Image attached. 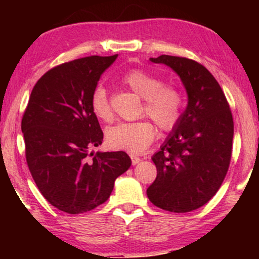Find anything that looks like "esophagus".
Instances as JSON below:
<instances>
[{"label":"esophagus","mask_w":259,"mask_h":259,"mask_svg":"<svg viewBox=\"0 0 259 259\" xmlns=\"http://www.w3.org/2000/svg\"><path fill=\"white\" fill-rule=\"evenodd\" d=\"M131 159H132V164L133 165L139 164V162L141 161V159L139 157H136V155H131Z\"/></svg>","instance_id":"obj_1"}]
</instances>
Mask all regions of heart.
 <instances>
[{"label": "heart", "instance_id": "1", "mask_svg": "<svg viewBox=\"0 0 259 259\" xmlns=\"http://www.w3.org/2000/svg\"><path fill=\"white\" fill-rule=\"evenodd\" d=\"M122 82L144 99L143 113L154 120L162 131H171L182 118L184 100L173 86L162 84L161 80L141 69H133L122 77ZM93 114L102 121H111L113 111L107 92L99 86L91 97ZM155 127L147 120L119 122L106 130V143L113 150L140 153L146 150L155 138Z\"/></svg>", "mask_w": 259, "mask_h": 259}]
</instances>
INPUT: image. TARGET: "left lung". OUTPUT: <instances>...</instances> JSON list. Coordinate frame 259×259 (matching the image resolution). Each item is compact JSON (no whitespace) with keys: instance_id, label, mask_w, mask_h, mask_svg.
<instances>
[{"instance_id":"obj_1","label":"left lung","mask_w":259,"mask_h":259,"mask_svg":"<svg viewBox=\"0 0 259 259\" xmlns=\"http://www.w3.org/2000/svg\"><path fill=\"white\" fill-rule=\"evenodd\" d=\"M178 74L187 93V107L154 153L157 178L148 199L165 211L185 213L203 206L217 193L232 153L233 119L229 102L214 76L191 59L151 58Z\"/></svg>"}]
</instances>
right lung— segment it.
Returning a JSON list of instances; mask_svg holds the SVG:
<instances>
[{
	"label": "right lung",
	"instance_id": "add662e5",
	"mask_svg": "<svg viewBox=\"0 0 259 259\" xmlns=\"http://www.w3.org/2000/svg\"><path fill=\"white\" fill-rule=\"evenodd\" d=\"M112 56H87L56 66L31 91L21 130L35 184L60 211L79 214L104 204L114 182L130 168L126 152H93L104 133L91 97Z\"/></svg>",
	"mask_w": 259,
	"mask_h": 259
}]
</instances>
